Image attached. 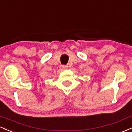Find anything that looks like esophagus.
<instances>
[{"label": "esophagus", "mask_w": 132, "mask_h": 132, "mask_svg": "<svg viewBox=\"0 0 132 132\" xmlns=\"http://www.w3.org/2000/svg\"><path fill=\"white\" fill-rule=\"evenodd\" d=\"M67 68L68 66H66V65H63V64L60 65V68H61L62 70H65V69H66Z\"/></svg>", "instance_id": "1"}]
</instances>
